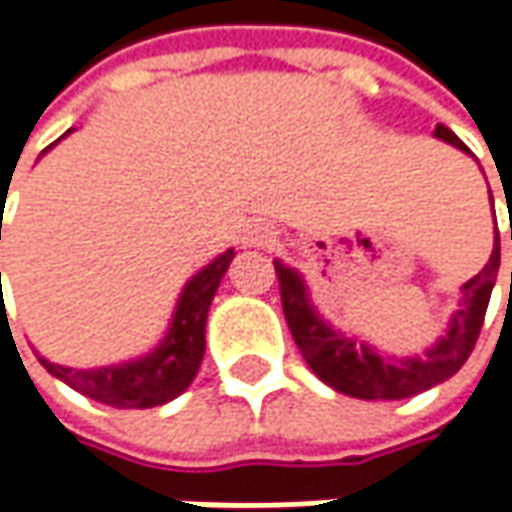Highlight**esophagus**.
<instances>
[{"label": "esophagus", "instance_id": "obj_1", "mask_svg": "<svg viewBox=\"0 0 512 512\" xmlns=\"http://www.w3.org/2000/svg\"><path fill=\"white\" fill-rule=\"evenodd\" d=\"M245 245L247 247L276 245V230H273L270 225H262V222H256V225H250L245 230Z\"/></svg>", "mask_w": 512, "mask_h": 512}]
</instances>
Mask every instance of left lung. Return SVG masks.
Instances as JSON below:
<instances>
[{
    "label": "left lung",
    "instance_id": "left-lung-1",
    "mask_svg": "<svg viewBox=\"0 0 512 512\" xmlns=\"http://www.w3.org/2000/svg\"><path fill=\"white\" fill-rule=\"evenodd\" d=\"M436 136L444 139L447 145L470 153L467 145L450 128L436 125ZM499 259H502V247H499V230H496V247L490 253V262L484 265L479 276H473L462 287V310H456L453 322L447 327V336L416 359H390L367 344H356L347 336H339L313 310L302 276L282 262H273V265H276V276H279V293H282L287 327L293 333V342L299 344L305 362L310 364V370L344 396H356V399H367V402H376V399L387 402V399H407L422 390H430L433 384L450 379L467 362V356L473 353L476 339L482 333L484 313H487L490 293H493L496 273H499Z\"/></svg>",
    "mask_w": 512,
    "mask_h": 512
}]
</instances>
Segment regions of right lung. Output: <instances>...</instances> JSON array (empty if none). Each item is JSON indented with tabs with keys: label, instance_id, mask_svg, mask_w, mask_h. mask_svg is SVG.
Returning <instances> with one entry per match:
<instances>
[{
	"label": "right lung",
	"instance_id": "1",
	"mask_svg": "<svg viewBox=\"0 0 512 512\" xmlns=\"http://www.w3.org/2000/svg\"><path fill=\"white\" fill-rule=\"evenodd\" d=\"M230 262H233V250H225L219 259H213L205 270H199L187 282L165 342L145 359L116 364V367H99V370H73V367H62V364H50L48 359H39V362L42 367H48V373L70 384L73 390H79L82 396L119 407V410H130V407L145 410V407H159V404L176 399L182 390H187V384L193 382V376L202 364L207 310H210L216 287L222 282Z\"/></svg>",
	"mask_w": 512,
	"mask_h": 512
}]
</instances>
